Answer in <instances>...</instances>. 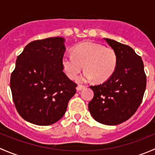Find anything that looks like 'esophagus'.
<instances>
[{
    "instance_id": "1",
    "label": "esophagus",
    "mask_w": 155,
    "mask_h": 155,
    "mask_svg": "<svg viewBox=\"0 0 155 155\" xmlns=\"http://www.w3.org/2000/svg\"><path fill=\"white\" fill-rule=\"evenodd\" d=\"M85 86H84V85H79L77 87H76V90H77V91H79L82 90L83 88H85Z\"/></svg>"
}]
</instances>
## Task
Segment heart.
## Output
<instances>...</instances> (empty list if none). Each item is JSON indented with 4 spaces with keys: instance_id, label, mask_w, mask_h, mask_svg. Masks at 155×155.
Returning <instances> with one entry per match:
<instances>
[{
    "instance_id": "1",
    "label": "heart",
    "mask_w": 155,
    "mask_h": 155,
    "mask_svg": "<svg viewBox=\"0 0 155 155\" xmlns=\"http://www.w3.org/2000/svg\"><path fill=\"white\" fill-rule=\"evenodd\" d=\"M61 64L70 79H76L84 66L85 71L79 79V82L94 79L96 82H104L113 75L118 64V55L111 47L93 42H83L73 47L72 54L64 56Z\"/></svg>"
}]
</instances>
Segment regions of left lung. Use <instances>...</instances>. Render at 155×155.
<instances>
[{
	"mask_svg": "<svg viewBox=\"0 0 155 155\" xmlns=\"http://www.w3.org/2000/svg\"><path fill=\"white\" fill-rule=\"evenodd\" d=\"M104 40L116 51L118 64L107 81L90 86L94 94L88 109L97 122L116 125L129 119L141 104L146 76L141 57L132 48L110 39Z\"/></svg>",
	"mask_w": 155,
	"mask_h": 155,
	"instance_id": "obj_1",
	"label": "left lung"
}]
</instances>
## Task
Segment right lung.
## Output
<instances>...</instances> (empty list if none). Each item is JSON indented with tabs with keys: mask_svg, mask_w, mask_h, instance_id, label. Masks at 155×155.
<instances>
[{
	"mask_svg": "<svg viewBox=\"0 0 155 155\" xmlns=\"http://www.w3.org/2000/svg\"><path fill=\"white\" fill-rule=\"evenodd\" d=\"M64 43L59 37L34 40L17 57L10 78L12 100L21 118L32 124L59 121L76 92L77 85L63 71Z\"/></svg>",
	"mask_w": 155,
	"mask_h": 155,
	"instance_id": "right-lung-1",
	"label": "right lung"
}]
</instances>
